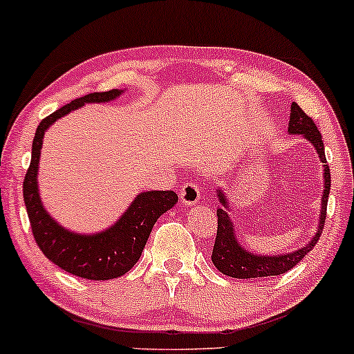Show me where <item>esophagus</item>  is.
Masks as SVG:
<instances>
[{"label":"esophagus","instance_id":"obj_1","mask_svg":"<svg viewBox=\"0 0 354 354\" xmlns=\"http://www.w3.org/2000/svg\"><path fill=\"white\" fill-rule=\"evenodd\" d=\"M178 196H180L182 203L195 205L200 200V187L196 185V182L183 183L180 192H178Z\"/></svg>","mask_w":354,"mask_h":354}]
</instances>
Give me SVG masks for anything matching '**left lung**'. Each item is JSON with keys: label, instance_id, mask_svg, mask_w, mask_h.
I'll return each instance as SVG.
<instances>
[{"label": "left lung", "instance_id": "8db88e82", "mask_svg": "<svg viewBox=\"0 0 354 354\" xmlns=\"http://www.w3.org/2000/svg\"><path fill=\"white\" fill-rule=\"evenodd\" d=\"M289 133H296V135L306 136L312 145L317 149L319 158L324 162V174H325V190L322 198V211H320V224L319 231L315 234L314 239L307 244L304 249H299L292 254L286 255H277V257H263V255H254L244 250L241 244L237 242L236 234H234V224L229 219L226 209L219 208L216 211L218 214V232L216 241L213 245V254H211V260H213L214 267H216L223 274H227L231 278L239 279H249V278H263V277H277V274H283L295 268L309 252L314 249V245L319 242L320 234H322L325 218H327V201L330 194V169L327 158H325V148L322 135H320L317 125L312 120V117L302 110L296 102L291 104V117H289ZM219 203L224 208H227L226 196L221 190L218 192Z\"/></svg>", "mask_w": 354, "mask_h": 354}]
</instances>
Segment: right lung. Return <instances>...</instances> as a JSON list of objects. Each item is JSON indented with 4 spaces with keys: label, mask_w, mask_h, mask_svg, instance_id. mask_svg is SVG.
<instances>
[{
    "label": "right lung",
    "mask_w": 354,
    "mask_h": 354,
    "mask_svg": "<svg viewBox=\"0 0 354 354\" xmlns=\"http://www.w3.org/2000/svg\"><path fill=\"white\" fill-rule=\"evenodd\" d=\"M120 93L122 91L112 89L107 93L87 94L45 117L37 127L34 143H32L30 166L22 183L32 236L42 254L65 272L95 281L118 278L135 267L148 242L154 223L160 214L177 203V194L172 190L143 192L136 196L127 213L107 231L95 236H80L58 226L44 209L37 190V166H39L44 133L53 122L86 102H109L120 95Z\"/></svg>",
    "instance_id": "1"
}]
</instances>
